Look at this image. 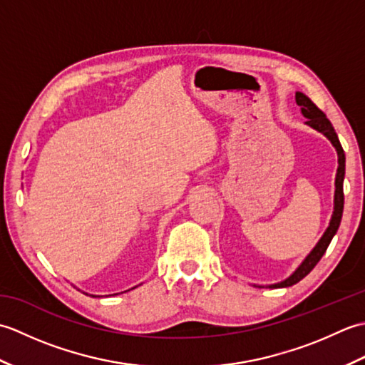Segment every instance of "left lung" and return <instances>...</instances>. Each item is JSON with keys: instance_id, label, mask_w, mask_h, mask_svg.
Instances as JSON below:
<instances>
[{"instance_id": "obj_1", "label": "left lung", "mask_w": 365, "mask_h": 365, "mask_svg": "<svg viewBox=\"0 0 365 365\" xmlns=\"http://www.w3.org/2000/svg\"><path fill=\"white\" fill-rule=\"evenodd\" d=\"M297 103L298 106H301V113L304 114V118H307L306 123L311 125L312 128L322 131V133L327 136L329 141L332 143V145L336 147L337 155H339V168H337V175H336V195H334V213H332V218L329 222V227L324 232L323 237L320 238V242L317 243V246L312 250V252L307 255L304 259V262L301 263L298 267V269L294 273L285 279V281L274 284L271 287H290L293 284L299 282L302 277H306L311 271L315 268L317 263L320 262V259L323 257V254L327 252L328 246L331 243L332 237L336 235V232L340 226V220H342V213H344V177H345V152L340 145V141L337 138V133L334 131V127L331 125L329 119L327 118L319 106H317L311 98L307 96L302 94V92H297Z\"/></svg>"}]
</instances>
